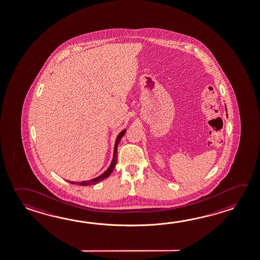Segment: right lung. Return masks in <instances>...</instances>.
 Segmentation results:
<instances>
[{"instance_id":"obj_1","label":"right lung","mask_w":260,"mask_h":260,"mask_svg":"<svg viewBox=\"0 0 260 260\" xmlns=\"http://www.w3.org/2000/svg\"><path fill=\"white\" fill-rule=\"evenodd\" d=\"M126 133V129H123L121 133H119L118 135V137L116 139V142H115V146H114V156H113V160L110 166L108 167V169L106 171L104 172L102 175H100L99 177H95L93 179H90V180H86V181L82 182H74V181H67L71 184H77L79 186H90V185H94L98 182L102 181L104 179H106L107 177H109L111 175L114 168L116 167V164H117V160H118V155H117V151H118V143L121 141L124 134Z\"/></svg>"}]
</instances>
